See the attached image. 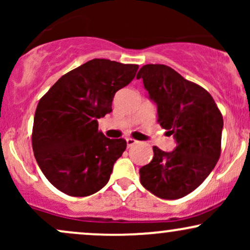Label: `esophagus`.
<instances>
[{
  "mask_svg": "<svg viewBox=\"0 0 250 250\" xmlns=\"http://www.w3.org/2000/svg\"><path fill=\"white\" fill-rule=\"evenodd\" d=\"M136 143H137L136 140L131 139V137H128V139H127V147H128V148L133 147V146L136 145Z\"/></svg>",
  "mask_w": 250,
  "mask_h": 250,
  "instance_id": "34e87169",
  "label": "esophagus"
}]
</instances>
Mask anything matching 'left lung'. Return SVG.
<instances>
[{"label":"left lung","instance_id":"left-lung-1","mask_svg":"<svg viewBox=\"0 0 250 250\" xmlns=\"http://www.w3.org/2000/svg\"><path fill=\"white\" fill-rule=\"evenodd\" d=\"M157 105V122L173 135L176 147L140 169V181L160 199L176 200L195 190L221 155L223 119L210 94L165 64H146L137 73Z\"/></svg>","mask_w":250,"mask_h":250}]
</instances>
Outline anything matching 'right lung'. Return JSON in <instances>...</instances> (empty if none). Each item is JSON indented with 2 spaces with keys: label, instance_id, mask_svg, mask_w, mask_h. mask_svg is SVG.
<instances>
[{
  "label": "right lung",
  "instance_id": "add662e5",
  "mask_svg": "<svg viewBox=\"0 0 250 250\" xmlns=\"http://www.w3.org/2000/svg\"><path fill=\"white\" fill-rule=\"evenodd\" d=\"M137 69V64L90 60L60 77L39 101L31 135L34 155L62 193L89 196L108 183L127 142L105 137L97 119L110 113L115 93L133 81Z\"/></svg>",
  "mask_w": 250,
  "mask_h": 250
}]
</instances>
